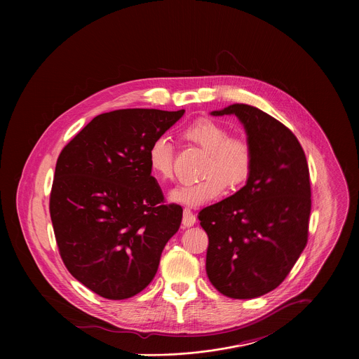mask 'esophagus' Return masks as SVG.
I'll use <instances>...</instances> for the list:
<instances>
[{
  "label": "esophagus",
  "mask_w": 359,
  "mask_h": 359,
  "mask_svg": "<svg viewBox=\"0 0 359 359\" xmlns=\"http://www.w3.org/2000/svg\"><path fill=\"white\" fill-rule=\"evenodd\" d=\"M195 224H196V215L192 212L191 208L185 207L184 212H182V225L185 228H188V226H192Z\"/></svg>",
  "instance_id": "esophagus-1"
}]
</instances>
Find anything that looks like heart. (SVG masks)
I'll return each mask as SVG.
<instances>
[{
  "instance_id": "heart-1",
  "label": "heart",
  "mask_w": 359,
  "mask_h": 359,
  "mask_svg": "<svg viewBox=\"0 0 359 359\" xmlns=\"http://www.w3.org/2000/svg\"><path fill=\"white\" fill-rule=\"evenodd\" d=\"M187 144L205 151L202 165L203 177L174 188L170 199L181 205H199L218 198L225 187L235 189L250 175L253 148L242 135H231L229 130L211 118H199L181 131ZM175 151L165 137L154 138L148 149L149 168L158 181H168L174 175Z\"/></svg>"
}]
</instances>
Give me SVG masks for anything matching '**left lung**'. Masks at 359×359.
Returning <instances> with one entry per match:
<instances>
[{"instance_id": "obj_1", "label": "left lung", "mask_w": 359, "mask_h": 359, "mask_svg": "<svg viewBox=\"0 0 359 359\" xmlns=\"http://www.w3.org/2000/svg\"><path fill=\"white\" fill-rule=\"evenodd\" d=\"M211 114L238 116L255 157L246 185L198 214L208 236L205 272L224 296L255 299L276 289L307 246V158L296 135L255 106L235 103Z\"/></svg>"}]
</instances>
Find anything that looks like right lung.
I'll return each mask as SVG.
<instances>
[{"label": "right lung", "mask_w": 359, "mask_h": 359, "mask_svg": "<svg viewBox=\"0 0 359 359\" xmlns=\"http://www.w3.org/2000/svg\"><path fill=\"white\" fill-rule=\"evenodd\" d=\"M184 109H118L94 117L57 157L50 214L67 271L107 300L138 294L178 231L182 207L165 205L148 149Z\"/></svg>", "instance_id": "obj_1"}]
</instances>
